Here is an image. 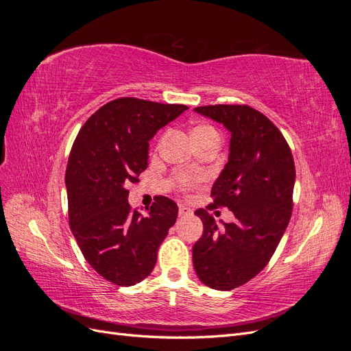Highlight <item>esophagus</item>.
Returning <instances> with one entry per match:
<instances>
[{"label":"esophagus","mask_w":351,"mask_h":351,"mask_svg":"<svg viewBox=\"0 0 351 351\" xmlns=\"http://www.w3.org/2000/svg\"><path fill=\"white\" fill-rule=\"evenodd\" d=\"M193 214V210L192 209H189L187 206H183V205H180V208H178V217L180 218H184V217H190Z\"/></svg>","instance_id":"1"}]
</instances>
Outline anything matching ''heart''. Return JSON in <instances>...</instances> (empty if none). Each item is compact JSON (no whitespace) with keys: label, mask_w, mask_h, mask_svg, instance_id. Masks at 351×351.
<instances>
[{"label":"heart","mask_w":351,"mask_h":351,"mask_svg":"<svg viewBox=\"0 0 351 351\" xmlns=\"http://www.w3.org/2000/svg\"><path fill=\"white\" fill-rule=\"evenodd\" d=\"M202 132H212V129H210L209 125H199V127H196V129L193 130V134L202 133ZM180 180H182V183H184V184L187 183V177H182Z\"/></svg>","instance_id":"obj_1"}]
</instances>
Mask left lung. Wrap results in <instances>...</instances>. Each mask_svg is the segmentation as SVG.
<instances>
[{
  "instance_id": "obj_1",
  "label": "left lung",
  "mask_w": 351,
  "mask_h": 351,
  "mask_svg": "<svg viewBox=\"0 0 351 351\" xmlns=\"http://www.w3.org/2000/svg\"><path fill=\"white\" fill-rule=\"evenodd\" d=\"M195 112L230 132L228 161L212 186L214 206H227L234 221L217 226L205 209L195 214L204 234L193 246L199 280L228 291L267 267L289 226L295 168L281 132L247 105H206Z\"/></svg>"
}]
</instances>
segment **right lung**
Returning a JSON list of instances; mask_svg holds the SVG:
<instances>
[{
    "label": "right lung",
    "instance_id": "add662e5",
    "mask_svg": "<svg viewBox=\"0 0 351 351\" xmlns=\"http://www.w3.org/2000/svg\"><path fill=\"white\" fill-rule=\"evenodd\" d=\"M186 105L120 98L83 124L66 169L69 221L84 259L101 277L121 287L145 280L176 224L177 204L156 196L146 214L132 210L127 186L147 168L149 141Z\"/></svg>",
    "mask_w": 351,
    "mask_h": 351
}]
</instances>
